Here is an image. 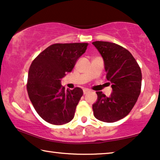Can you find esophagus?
<instances>
[{"label":"esophagus","instance_id":"obj_1","mask_svg":"<svg viewBox=\"0 0 160 160\" xmlns=\"http://www.w3.org/2000/svg\"><path fill=\"white\" fill-rule=\"evenodd\" d=\"M90 92V90L89 89H83V93L84 94H86V93H89Z\"/></svg>","mask_w":160,"mask_h":160}]
</instances>
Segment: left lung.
<instances>
[{
	"mask_svg": "<svg viewBox=\"0 0 160 160\" xmlns=\"http://www.w3.org/2000/svg\"><path fill=\"white\" fill-rule=\"evenodd\" d=\"M92 43L102 56L106 78L111 82L113 91L109 97L102 91L96 92L93 114L102 122H117L130 113L138 100L142 80L141 68L129 51L120 45L106 41Z\"/></svg>",
	"mask_w": 160,
	"mask_h": 160,
	"instance_id": "1",
	"label": "left lung"
}]
</instances>
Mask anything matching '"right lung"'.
<instances>
[{"label":"right lung","mask_w":160,"mask_h":160,"mask_svg":"<svg viewBox=\"0 0 160 160\" xmlns=\"http://www.w3.org/2000/svg\"><path fill=\"white\" fill-rule=\"evenodd\" d=\"M88 43H55L36 57L28 72L29 98L40 118L53 125H64L75 116L83 92L80 88L65 91L61 79L73 69Z\"/></svg>","instance_id":"obj_1"}]
</instances>
